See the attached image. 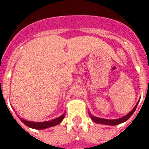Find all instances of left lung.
<instances>
[{"mask_svg":"<svg viewBox=\"0 0 149 149\" xmlns=\"http://www.w3.org/2000/svg\"><path fill=\"white\" fill-rule=\"evenodd\" d=\"M139 102L137 103L136 105L134 106V107L132 109V111H130L129 113L126 114L125 116L122 117V118H118V119H114V120H109V119H104V118H97V117H95V116L92 115L90 112H89V114H90V117H91V120L94 121L95 123H97V124H101V125H112V126H114V125H120L121 123L125 122L126 120H128L129 118L134 113V111H135V109H136L137 106H138V104H139Z\"/></svg>","mask_w":149,"mask_h":149,"instance_id":"1","label":"left lung"}]
</instances>
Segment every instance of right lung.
Returning a JSON list of instances; mask_svg holds the SVG:
<instances>
[{
    "label": "right lung",
    "instance_id": "add662e5",
    "mask_svg": "<svg viewBox=\"0 0 149 149\" xmlns=\"http://www.w3.org/2000/svg\"><path fill=\"white\" fill-rule=\"evenodd\" d=\"M65 117V113L62 114L60 117H58L57 118H55L53 120H48V121H43V122H34V121H29L25 119L21 118V120L24 125H27L28 127H31V128H34V129H45L48 127H53L56 125H58L59 123L63 120V118Z\"/></svg>",
    "mask_w": 149,
    "mask_h": 149
}]
</instances>
